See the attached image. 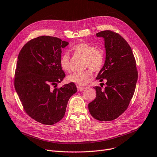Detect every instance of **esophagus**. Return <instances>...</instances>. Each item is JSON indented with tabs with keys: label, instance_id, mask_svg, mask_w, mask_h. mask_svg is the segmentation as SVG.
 <instances>
[{
	"label": "esophagus",
	"instance_id": "esophagus-1",
	"mask_svg": "<svg viewBox=\"0 0 157 157\" xmlns=\"http://www.w3.org/2000/svg\"><path fill=\"white\" fill-rule=\"evenodd\" d=\"M77 90H78V91H82V90H84V89H85L84 87L80 86H78L77 87Z\"/></svg>",
	"mask_w": 157,
	"mask_h": 157
}]
</instances>
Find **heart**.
Instances as JSON below:
<instances>
[{
    "label": "heart",
    "mask_w": 157,
    "mask_h": 157,
    "mask_svg": "<svg viewBox=\"0 0 157 157\" xmlns=\"http://www.w3.org/2000/svg\"><path fill=\"white\" fill-rule=\"evenodd\" d=\"M74 54L84 57V66L85 68H89L93 71H98L101 70L104 63L103 52L100 49H96L91 44L80 43L75 44L71 48ZM59 64L63 70L70 72L71 66L70 54L64 52L59 59ZM92 78V73L89 70L75 71L68 77V80L71 82L79 86H85Z\"/></svg>",
    "instance_id": "1"
}]
</instances>
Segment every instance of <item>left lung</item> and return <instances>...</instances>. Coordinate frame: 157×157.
<instances>
[{"instance_id": "obj_1", "label": "left lung", "mask_w": 157, "mask_h": 157, "mask_svg": "<svg viewBox=\"0 0 157 157\" xmlns=\"http://www.w3.org/2000/svg\"><path fill=\"white\" fill-rule=\"evenodd\" d=\"M105 41V61L96 80H105L106 87L96 86V98L89 103L91 116L101 121H113L127 109L138 78L136 62L131 47L119 34L103 31L96 34Z\"/></svg>"}]
</instances>
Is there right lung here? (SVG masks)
<instances>
[{
    "label": "right lung",
    "instance_id": "add662e5",
    "mask_svg": "<svg viewBox=\"0 0 157 157\" xmlns=\"http://www.w3.org/2000/svg\"><path fill=\"white\" fill-rule=\"evenodd\" d=\"M68 44L56 37L42 36L28 41L18 54L15 90L26 113L44 124L61 120L69 99L77 92L73 82L56 88L66 76L59 59Z\"/></svg>",
    "mask_w": 157,
    "mask_h": 157
}]
</instances>
